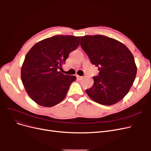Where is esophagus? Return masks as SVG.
<instances>
[{
    "instance_id": "esophagus-1",
    "label": "esophagus",
    "mask_w": 151,
    "mask_h": 151,
    "mask_svg": "<svg viewBox=\"0 0 151 151\" xmlns=\"http://www.w3.org/2000/svg\"><path fill=\"white\" fill-rule=\"evenodd\" d=\"M76 77H77V80H79V81H81V80H82V79H83V77H82V76H77Z\"/></svg>"
}]
</instances>
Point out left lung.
<instances>
[{
	"label": "left lung",
	"instance_id": "8db88e82",
	"mask_svg": "<svg viewBox=\"0 0 151 151\" xmlns=\"http://www.w3.org/2000/svg\"><path fill=\"white\" fill-rule=\"evenodd\" d=\"M81 46L91 62L98 67V76L86 93L93 101L112 105L124 98L137 74L134 57L125 45L103 35L81 36Z\"/></svg>",
	"mask_w": 151,
	"mask_h": 151
}]
</instances>
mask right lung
I'll list each match as a JSON object with an SVG mask.
<instances>
[{"label":"right lung","instance_id":"right-lung-1","mask_svg":"<svg viewBox=\"0 0 151 151\" xmlns=\"http://www.w3.org/2000/svg\"><path fill=\"white\" fill-rule=\"evenodd\" d=\"M79 42L80 36L56 35L36 43L26 54L21 77L26 91L35 102L52 107L65 98L76 77L64 75L58 69Z\"/></svg>","mask_w":151,"mask_h":151}]
</instances>
